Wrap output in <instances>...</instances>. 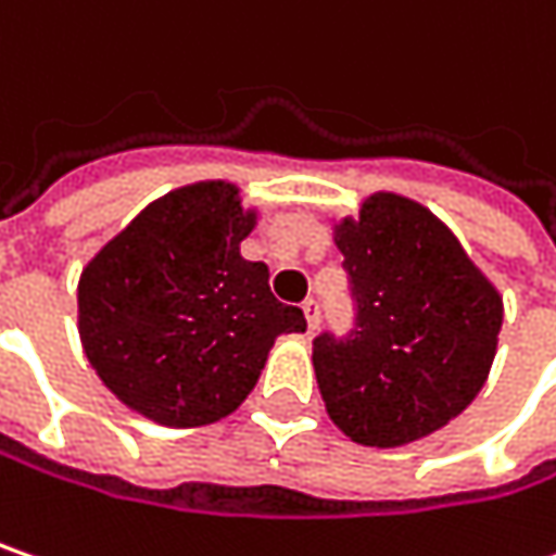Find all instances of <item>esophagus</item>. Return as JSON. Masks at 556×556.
<instances>
[{"instance_id":"1","label":"esophagus","mask_w":556,"mask_h":556,"mask_svg":"<svg viewBox=\"0 0 556 556\" xmlns=\"http://www.w3.org/2000/svg\"><path fill=\"white\" fill-rule=\"evenodd\" d=\"M302 311H305V317H308L311 330H317V324H320V305H317V299H305V302H302Z\"/></svg>"}]
</instances>
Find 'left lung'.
Masks as SVG:
<instances>
[{
    "label": "left lung",
    "mask_w": 556,
    "mask_h": 556,
    "mask_svg": "<svg viewBox=\"0 0 556 556\" xmlns=\"http://www.w3.org/2000/svg\"><path fill=\"white\" fill-rule=\"evenodd\" d=\"M358 302L345 340H314L327 415L362 446H406L478 396L497 355L504 299L425 204L375 191L333 223Z\"/></svg>",
    "instance_id": "1"
}]
</instances>
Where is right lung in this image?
<instances>
[{
    "label": "right lung",
    "mask_w": 556,
    "mask_h": 556,
    "mask_svg": "<svg viewBox=\"0 0 556 556\" xmlns=\"http://www.w3.org/2000/svg\"><path fill=\"white\" fill-rule=\"evenodd\" d=\"M257 211L239 185H181L100 248L78 279V333L118 403L166 428L213 425L245 403L279 333H305L302 308L242 257Z\"/></svg>",
    "instance_id": "obj_1"
}]
</instances>
